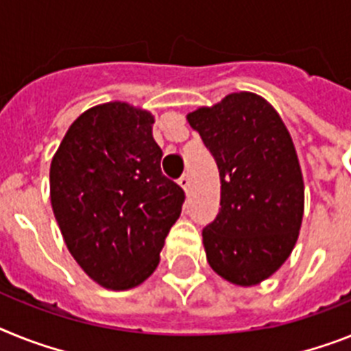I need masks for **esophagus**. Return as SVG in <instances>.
I'll return each mask as SVG.
<instances>
[{"label": "esophagus", "instance_id": "1", "mask_svg": "<svg viewBox=\"0 0 351 351\" xmlns=\"http://www.w3.org/2000/svg\"><path fill=\"white\" fill-rule=\"evenodd\" d=\"M178 184H180V187L184 191H189V185H191L189 175H187V173H184V175H182L180 178H178Z\"/></svg>", "mask_w": 351, "mask_h": 351}]
</instances>
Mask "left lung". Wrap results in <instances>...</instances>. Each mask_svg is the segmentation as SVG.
Masks as SVG:
<instances>
[{
  "label": "left lung",
  "instance_id": "8db88e82",
  "mask_svg": "<svg viewBox=\"0 0 351 351\" xmlns=\"http://www.w3.org/2000/svg\"><path fill=\"white\" fill-rule=\"evenodd\" d=\"M219 169L221 208L203 228L210 267L255 285L287 261L303 217V178L291 135L264 98L235 93L187 116Z\"/></svg>",
  "mask_w": 351,
  "mask_h": 351
}]
</instances>
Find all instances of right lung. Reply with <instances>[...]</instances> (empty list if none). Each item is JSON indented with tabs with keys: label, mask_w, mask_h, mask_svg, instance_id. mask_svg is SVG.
Wrapping results in <instances>:
<instances>
[{
	"label": "right lung",
	"mask_w": 351,
	"mask_h": 351,
	"mask_svg": "<svg viewBox=\"0 0 351 351\" xmlns=\"http://www.w3.org/2000/svg\"><path fill=\"white\" fill-rule=\"evenodd\" d=\"M153 116L105 103L71 125L49 169L51 205L67 250L103 287L132 289L158 264L185 202L162 175Z\"/></svg>",
	"instance_id": "right-lung-1"
}]
</instances>
